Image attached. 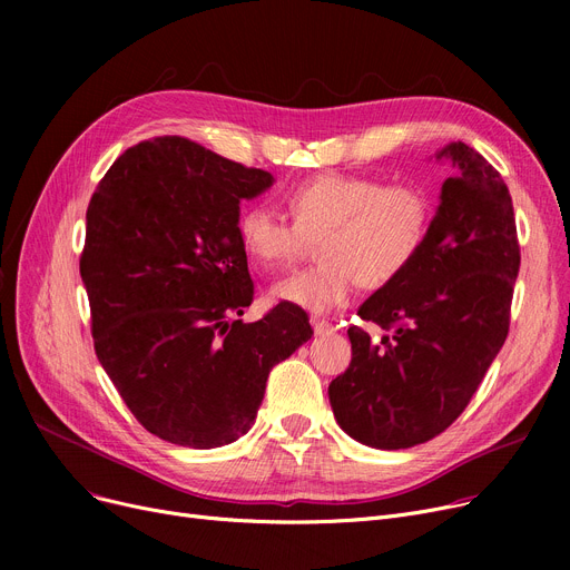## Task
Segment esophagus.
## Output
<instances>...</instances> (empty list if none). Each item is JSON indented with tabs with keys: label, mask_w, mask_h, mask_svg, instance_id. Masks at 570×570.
Masks as SVG:
<instances>
[{
	"label": "esophagus",
	"mask_w": 570,
	"mask_h": 570,
	"mask_svg": "<svg viewBox=\"0 0 570 570\" xmlns=\"http://www.w3.org/2000/svg\"><path fill=\"white\" fill-rule=\"evenodd\" d=\"M312 327H314V335L316 337H325V335H333L335 333V325L323 321V318H312Z\"/></svg>",
	"instance_id": "esophagus-1"
}]
</instances>
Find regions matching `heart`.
<instances>
[{"label":"heart","instance_id":"obj_1","mask_svg":"<svg viewBox=\"0 0 570 570\" xmlns=\"http://www.w3.org/2000/svg\"><path fill=\"white\" fill-rule=\"evenodd\" d=\"M293 222L263 203L237 222L239 243L263 269H277L318 239V265L269 286L275 303L325 314L342 307L357 282L379 288L397 279L421 252L430 230V200L413 185L323 173L286 196Z\"/></svg>","mask_w":570,"mask_h":570}]
</instances>
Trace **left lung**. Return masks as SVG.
<instances>
[{"label":"left lung","instance_id":"8db88e82","mask_svg":"<svg viewBox=\"0 0 570 570\" xmlns=\"http://www.w3.org/2000/svg\"><path fill=\"white\" fill-rule=\"evenodd\" d=\"M453 166L413 263L357 316L391 335L348 327L351 365L327 397L337 425L379 451L441 434L466 409L511 321L520 245L513 200L492 164L464 142L434 155Z\"/></svg>","mask_w":570,"mask_h":570}]
</instances>
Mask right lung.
I'll list each match as a JSON object with an SVG mask.
<instances>
[{
	"mask_svg": "<svg viewBox=\"0 0 570 570\" xmlns=\"http://www.w3.org/2000/svg\"><path fill=\"white\" fill-rule=\"evenodd\" d=\"M275 177L187 138L119 157L87 205L80 277L101 367L155 436L207 451L256 421L269 370L312 340L301 307L243 323L254 301L239 203Z\"/></svg>",
	"mask_w": 570,
	"mask_h": 570,
	"instance_id": "add662e5",
	"label": "right lung"
}]
</instances>
